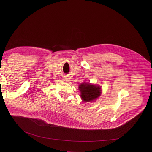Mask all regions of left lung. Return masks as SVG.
Masks as SVG:
<instances>
[{
  "label": "left lung",
  "mask_w": 152,
  "mask_h": 152,
  "mask_svg": "<svg viewBox=\"0 0 152 152\" xmlns=\"http://www.w3.org/2000/svg\"><path fill=\"white\" fill-rule=\"evenodd\" d=\"M81 98L84 102H92L100 96L101 87L89 83H83L79 86Z\"/></svg>",
  "instance_id": "obj_1"
}]
</instances>
